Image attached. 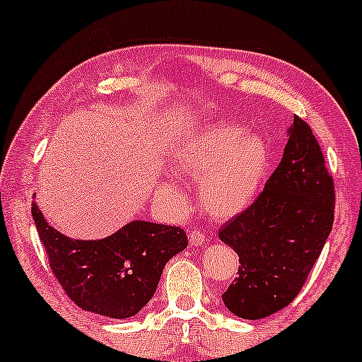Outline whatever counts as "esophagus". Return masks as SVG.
<instances>
[{
	"label": "esophagus",
	"mask_w": 362,
	"mask_h": 362,
	"mask_svg": "<svg viewBox=\"0 0 362 362\" xmlns=\"http://www.w3.org/2000/svg\"><path fill=\"white\" fill-rule=\"evenodd\" d=\"M189 240H190V244L196 245V247H197V245L204 244V242L208 240V237H206L204 233L201 232V230H192V232L189 233Z\"/></svg>",
	"instance_id": "34e87169"
}]
</instances>
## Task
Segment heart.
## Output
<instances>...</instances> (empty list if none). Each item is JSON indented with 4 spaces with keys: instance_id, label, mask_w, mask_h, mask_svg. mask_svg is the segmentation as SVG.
Returning <instances> with one entry per match:
<instances>
[{
    "instance_id": "1",
    "label": "heart",
    "mask_w": 362,
    "mask_h": 362,
    "mask_svg": "<svg viewBox=\"0 0 362 362\" xmlns=\"http://www.w3.org/2000/svg\"><path fill=\"white\" fill-rule=\"evenodd\" d=\"M177 172L199 182L202 209L226 220L247 209L256 199L272 163V149L264 137L247 134L240 123H216L196 130L175 149ZM160 190L182 199L173 180H163Z\"/></svg>"
}]
</instances>
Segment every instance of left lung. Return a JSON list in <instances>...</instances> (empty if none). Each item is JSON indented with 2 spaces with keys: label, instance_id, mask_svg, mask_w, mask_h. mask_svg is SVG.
<instances>
[{
  "label": "left lung",
  "instance_id": "1",
  "mask_svg": "<svg viewBox=\"0 0 362 362\" xmlns=\"http://www.w3.org/2000/svg\"><path fill=\"white\" fill-rule=\"evenodd\" d=\"M335 185L311 127L293 117L284 158L247 209L218 237L239 256L235 280L221 293L244 320H261L299 296L332 232Z\"/></svg>",
  "mask_w": 362,
  "mask_h": 362
}]
</instances>
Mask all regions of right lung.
<instances>
[{"instance_id":"right-lung-1","label":"right lung","mask_w":362,"mask_h":362,"mask_svg":"<svg viewBox=\"0 0 362 362\" xmlns=\"http://www.w3.org/2000/svg\"><path fill=\"white\" fill-rule=\"evenodd\" d=\"M49 268L78 308L96 315L130 317L154 296L163 268L187 247L180 226L132 221L101 240H77L54 230L33 202Z\"/></svg>"}]
</instances>
